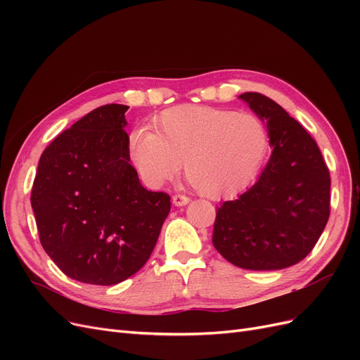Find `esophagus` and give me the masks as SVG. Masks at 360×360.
Masks as SVG:
<instances>
[{
  "instance_id": "34e87169",
  "label": "esophagus",
  "mask_w": 360,
  "mask_h": 360,
  "mask_svg": "<svg viewBox=\"0 0 360 360\" xmlns=\"http://www.w3.org/2000/svg\"><path fill=\"white\" fill-rule=\"evenodd\" d=\"M189 201H191L189 197H186V195H183V193H176V195H174V197H172V204L177 205V207L186 205Z\"/></svg>"
}]
</instances>
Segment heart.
<instances>
[{
  "mask_svg": "<svg viewBox=\"0 0 360 360\" xmlns=\"http://www.w3.org/2000/svg\"><path fill=\"white\" fill-rule=\"evenodd\" d=\"M267 150V127L257 114L201 105L171 108L156 132L136 127L129 136L130 160L148 184L171 180L184 162V179L213 200L246 188Z\"/></svg>",
  "mask_w": 360,
  "mask_h": 360,
  "instance_id": "obj_1",
  "label": "heart"
}]
</instances>
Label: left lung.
I'll return each instance as SVG.
<instances>
[{
    "instance_id": "left-lung-1",
    "label": "left lung",
    "mask_w": 360,
    "mask_h": 360,
    "mask_svg": "<svg viewBox=\"0 0 360 360\" xmlns=\"http://www.w3.org/2000/svg\"><path fill=\"white\" fill-rule=\"evenodd\" d=\"M267 122L270 160L258 181L216 212L213 246L231 264L278 270L307 257L330 214V174L314 138L275 101L240 94Z\"/></svg>"
}]
</instances>
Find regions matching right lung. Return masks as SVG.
Segmentation results:
<instances>
[{"label": "right lung", "instance_id": "1", "mask_svg": "<svg viewBox=\"0 0 360 360\" xmlns=\"http://www.w3.org/2000/svg\"><path fill=\"white\" fill-rule=\"evenodd\" d=\"M126 105H103L45 148L31 191L40 243L63 274L114 285L153 252L171 210L130 165Z\"/></svg>", "mask_w": 360, "mask_h": 360}]
</instances>
